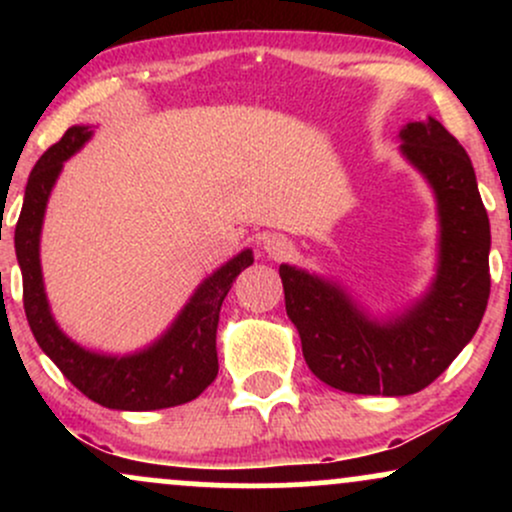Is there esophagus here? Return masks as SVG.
<instances>
[{
  "instance_id": "obj_1",
  "label": "esophagus",
  "mask_w": 512,
  "mask_h": 512,
  "mask_svg": "<svg viewBox=\"0 0 512 512\" xmlns=\"http://www.w3.org/2000/svg\"><path fill=\"white\" fill-rule=\"evenodd\" d=\"M264 252L274 260H286V257L293 255V243L284 236H269L264 240Z\"/></svg>"
}]
</instances>
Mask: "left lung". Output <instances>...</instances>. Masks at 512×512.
<instances>
[{
	"label": "left lung",
	"instance_id": "1",
	"mask_svg": "<svg viewBox=\"0 0 512 512\" xmlns=\"http://www.w3.org/2000/svg\"><path fill=\"white\" fill-rule=\"evenodd\" d=\"M399 139L438 209V264L424 296L375 317L337 281L293 264L279 267L305 363L322 383L351 395L424 390L472 342L489 303L491 228L467 151L436 117L407 122Z\"/></svg>",
	"mask_w": 512,
	"mask_h": 512
}]
</instances>
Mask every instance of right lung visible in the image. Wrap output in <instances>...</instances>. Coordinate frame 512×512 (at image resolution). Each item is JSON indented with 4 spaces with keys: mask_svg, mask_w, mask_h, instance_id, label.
Instances as JSON below:
<instances>
[{
    "mask_svg": "<svg viewBox=\"0 0 512 512\" xmlns=\"http://www.w3.org/2000/svg\"><path fill=\"white\" fill-rule=\"evenodd\" d=\"M91 134L93 129L88 125L69 127L60 142L52 144L38 158L28 175L14 233L28 325L35 342L62 370L64 378L101 407L120 411L178 407L192 402L214 383L219 373L216 327H219L221 303L231 291L236 276L250 267L255 257L252 250H243L233 260L221 264L197 286L168 330L156 342L134 354H98L69 339L52 317L48 293H45L40 233H43L50 192L60 178L64 161L72 158L91 139Z\"/></svg>",
    "mask_w": 512,
    "mask_h": 512,
    "instance_id": "add662e5",
    "label": "right lung"
}]
</instances>
